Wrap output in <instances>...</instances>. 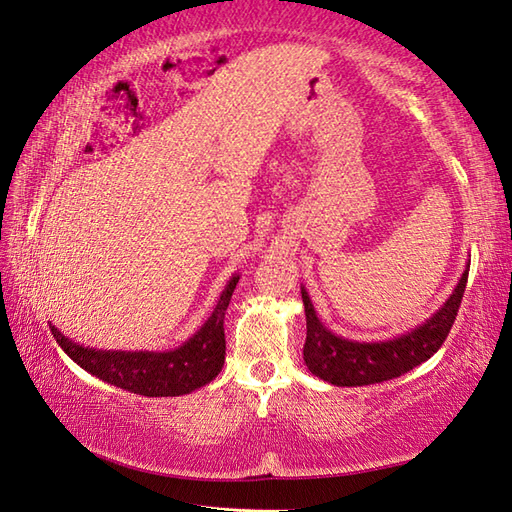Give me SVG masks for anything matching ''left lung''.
<instances>
[{"label":"left lung","mask_w":512,"mask_h":512,"mask_svg":"<svg viewBox=\"0 0 512 512\" xmlns=\"http://www.w3.org/2000/svg\"><path fill=\"white\" fill-rule=\"evenodd\" d=\"M466 279H469V266H466L451 297L431 319L411 332L396 336V339L378 343H358L330 332L314 312L306 288H301L308 325L303 361L314 376L328 380L336 387L374 385L407 374L409 369L429 361L449 336L464 297Z\"/></svg>","instance_id":"left-lung-1"}]
</instances>
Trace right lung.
Returning <instances> with one entry per match:
<instances>
[{
	"instance_id": "1",
	"label": "right lung",
	"mask_w": 512,
	"mask_h": 512,
	"mask_svg": "<svg viewBox=\"0 0 512 512\" xmlns=\"http://www.w3.org/2000/svg\"><path fill=\"white\" fill-rule=\"evenodd\" d=\"M237 281L239 275L228 279L211 317L187 343L171 352H105L70 341L54 325H50V330L61 350L76 365H81L85 372L105 380V383L149 398L191 394V391L209 385L222 372L226 354L224 314Z\"/></svg>"
}]
</instances>
